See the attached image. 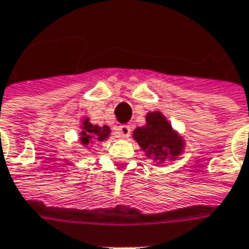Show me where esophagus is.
Here are the masks:
<instances>
[{
	"mask_svg": "<svg viewBox=\"0 0 249 249\" xmlns=\"http://www.w3.org/2000/svg\"><path fill=\"white\" fill-rule=\"evenodd\" d=\"M130 132H132V129H130L129 125H120L117 128V136L121 139H128L130 136Z\"/></svg>",
	"mask_w": 249,
	"mask_h": 249,
	"instance_id": "esophagus-1",
	"label": "esophagus"
}]
</instances>
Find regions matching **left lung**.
Here are the masks:
<instances>
[{
	"instance_id": "obj_1",
	"label": "left lung",
	"mask_w": 249,
	"mask_h": 249,
	"mask_svg": "<svg viewBox=\"0 0 249 249\" xmlns=\"http://www.w3.org/2000/svg\"><path fill=\"white\" fill-rule=\"evenodd\" d=\"M133 139L145 150L149 158L158 163L176 160L183 150V140L173 130L166 117L161 112L146 115V125L134 129Z\"/></svg>"
}]
</instances>
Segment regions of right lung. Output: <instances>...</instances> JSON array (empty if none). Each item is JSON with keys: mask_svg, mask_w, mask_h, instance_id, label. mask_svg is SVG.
I'll return each mask as SVG.
<instances>
[{"mask_svg": "<svg viewBox=\"0 0 249 249\" xmlns=\"http://www.w3.org/2000/svg\"><path fill=\"white\" fill-rule=\"evenodd\" d=\"M110 129L109 126H97L89 123V119H86L83 121L82 132H80V142L83 146H88V143L91 142L92 140H97V141H104L109 137Z\"/></svg>", "mask_w": 249, "mask_h": 249, "instance_id": "1", "label": "right lung"}]
</instances>
